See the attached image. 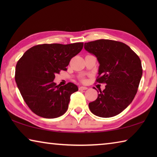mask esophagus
Segmentation results:
<instances>
[{
    "mask_svg": "<svg viewBox=\"0 0 157 157\" xmlns=\"http://www.w3.org/2000/svg\"><path fill=\"white\" fill-rule=\"evenodd\" d=\"M87 89V87H86V86H79V90H86Z\"/></svg>",
    "mask_w": 157,
    "mask_h": 157,
    "instance_id": "esophagus-1",
    "label": "esophagus"
}]
</instances>
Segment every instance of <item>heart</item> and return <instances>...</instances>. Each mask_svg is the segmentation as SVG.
Masks as SVG:
<instances>
[{
  "label": "heart",
  "mask_w": 157,
  "mask_h": 157,
  "mask_svg": "<svg viewBox=\"0 0 157 157\" xmlns=\"http://www.w3.org/2000/svg\"><path fill=\"white\" fill-rule=\"evenodd\" d=\"M82 82H84V81H85V79H84V78H82Z\"/></svg>",
  "instance_id": "heart-1"
}]
</instances>
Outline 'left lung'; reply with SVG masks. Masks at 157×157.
Segmentation results:
<instances>
[{"mask_svg": "<svg viewBox=\"0 0 157 157\" xmlns=\"http://www.w3.org/2000/svg\"><path fill=\"white\" fill-rule=\"evenodd\" d=\"M84 48L100 63L96 82L106 84L97 99L89 104L90 110L102 118L118 115L137 93L143 74L140 58L125 44L109 39L85 43Z\"/></svg>", "mask_w": 157, "mask_h": 157, "instance_id": "1", "label": "left lung"}]
</instances>
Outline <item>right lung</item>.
Segmentation results:
<instances>
[{"label": "right lung", "mask_w": 157, "mask_h": 157, "mask_svg": "<svg viewBox=\"0 0 157 157\" xmlns=\"http://www.w3.org/2000/svg\"><path fill=\"white\" fill-rule=\"evenodd\" d=\"M83 43L39 44L26 51L16 66L15 80L20 93L33 113L55 118L66 113L71 95L78 91L71 82L64 86L53 80L55 74L66 71L71 59L81 51Z\"/></svg>", "instance_id": "right-lung-1"}]
</instances>
